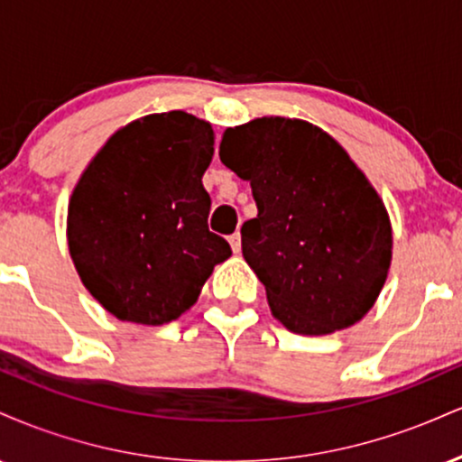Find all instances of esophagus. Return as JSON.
<instances>
[{"label":"esophagus","instance_id":"obj_1","mask_svg":"<svg viewBox=\"0 0 462 462\" xmlns=\"http://www.w3.org/2000/svg\"><path fill=\"white\" fill-rule=\"evenodd\" d=\"M230 247L235 254L241 252V235H238V232H235V235L230 236Z\"/></svg>","mask_w":462,"mask_h":462}]
</instances>
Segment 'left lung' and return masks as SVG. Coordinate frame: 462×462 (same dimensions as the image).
<instances>
[{
    "instance_id": "1",
    "label": "left lung",
    "mask_w": 462,
    "mask_h": 462,
    "mask_svg": "<svg viewBox=\"0 0 462 462\" xmlns=\"http://www.w3.org/2000/svg\"><path fill=\"white\" fill-rule=\"evenodd\" d=\"M219 158L256 199L241 247L275 319L309 337L363 319L389 275L393 230L338 141L304 119L258 116L224 132Z\"/></svg>"
}]
</instances>
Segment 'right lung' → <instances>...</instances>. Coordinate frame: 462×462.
Segmentation results:
<instances>
[{"label": "right lung", "instance_id": "right-lung-1", "mask_svg": "<svg viewBox=\"0 0 462 462\" xmlns=\"http://www.w3.org/2000/svg\"><path fill=\"white\" fill-rule=\"evenodd\" d=\"M213 145V125L195 115H145L116 130L79 176L67 208L69 254L116 319H178L215 264L232 256L226 238L208 230L201 176Z\"/></svg>", "mask_w": 462, "mask_h": 462}]
</instances>
